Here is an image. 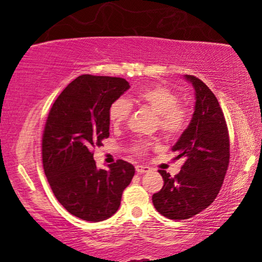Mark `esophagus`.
Wrapping results in <instances>:
<instances>
[{"label":"esophagus","instance_id":"obj_1","mask_svg":"<svg viewBox=\"0 0 262 262\" xmlns=\"http://www.w3.org/2000/svg\"><path fill=\"white\" fill-rule=\"evenodd\" d=\"M135 170L139 174H142V173H145V172L150 171V167L149 166H145V165H136L135 166Z\"/></svg>","mask_w":262,"mask_h":262}]
</instances>
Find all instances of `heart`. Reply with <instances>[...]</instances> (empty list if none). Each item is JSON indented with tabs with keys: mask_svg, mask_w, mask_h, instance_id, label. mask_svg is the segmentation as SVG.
I'll use <instances>...</instances> for the list:
<instances>
[{
	"mask_svg": "<svg viewBox=\"0 0 262 262\" xmlns=\"http://www.w3.org/2000/svg\"><path fill=\"white\" fill-rule=\"evenodd\" d=\"M130 104L149 108L156 113L159 129L168 136L180 134L188 122V111L185 106L179 105L178 95L166 86L154 85L141 89L128 100L123 98L114 100L107 111L111 125L118 127L127 120L132 111ZM147 148L148 143L145 142L134 145L137 152H144Z\"/></svg>",
	"mask_w": 262,
	"mask_h": 262,
	"instance_id": "obj_1",
	"label": "heart"
}]
</instances>
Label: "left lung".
<instances>
[{
	"mask_svg": "<svg viewBox=\"0 0 262 262\" xmlns=\"http://www.w3.org/2000/svg\"><path fill=\"white\" fill-rule=\"evenodd\" d=\"M195 91L194 113L172 148L185 159L171 177L159 170L164 186L152 195L156 210L170 220H187L209 207L219 194L230 159L229 132L219 100L201 79L185 75Z\"/></svg>",
	"mask_w": 262,
	"mask_h": 262,
	"instance_id": "1",
	"label": "left lung"
}]
</instances>
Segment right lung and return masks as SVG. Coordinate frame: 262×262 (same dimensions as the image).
Returning a JSON list of instances; mask_svg holds the SVG:
<instances>
[{"label": "right lung", "mask_w": 262, "mask_h": 262, "mask_svg": "<svg viewBox=\"0 0 262 262\" xmlns=\"http://www.w3.org/2000/svg\"><path fill=\"white\" fill-rule=\"evenodd\" d=\"M130 88L125 78L81 75L61 92L42 134V165L48 183L70 214L88 222L110 219L134 177L119 159L97 168L92 149L110 136V105Z\"/></svg>", "instance_id": "add662e5"}]
</instances>
